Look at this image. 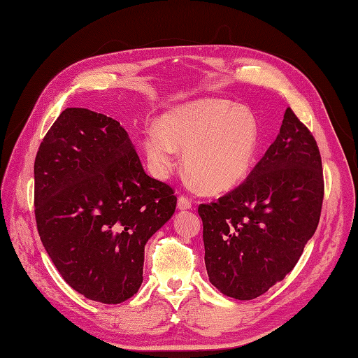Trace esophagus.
<instances>
[{"label":"esophagus","instance_id":"esophagus-1","mask_svg":"<svg viewBox=\"0 0 358 358\" xmlns=\"http://www.w3.org/2000/svg\"><path fill=\"white\" fill-rule=\"evenodd\" d=\"M191 206H193V203H191V200L187 197V196H179V199H178V209H189Z\"/></svg>","mask_w":358,"mask_h":358}]
</instances>
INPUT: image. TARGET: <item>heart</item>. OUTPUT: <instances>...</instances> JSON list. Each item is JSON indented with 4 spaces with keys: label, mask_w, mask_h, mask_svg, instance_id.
I'll return each mask as SVG.
<instances>
[{
    "label": "heart",
    "mask_w": 358,
    "mask_h": 358,
    "mask_svg": "<svg viewBox=\"0 0 358 358\" xmlns=\"http://www.w3.org/2000/svg\"><path fill=\"white\" fill-rule=\"evenodd\" d=\"M144 152L155 176L176 167L178 149L196 185L224 193L245 182L254 167L259 132L254 113L231 101L205 99L173 109L144 135Z\"/></svg>",
    "instance_id": "b5f03b06"
}]
</instances>
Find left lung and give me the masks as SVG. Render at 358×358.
Here are the masks:
<instances>
[{
    "instance_id": "1",
    "label": "left lung",
    "mask_w": 358,
    "mask_h": 358,
    "mask_svg": "<svg viewBox=\"0 0 358 358\" xmlns=\"http://www.w3.org/2000/svg\"><path fill=\"white\" fill-rule=\"evenodd\" d=\"M322 202L317 143L287 108L280 134L249 178L217 202L199 205L209 281L240 301L266 293L299 261Z\"/></svg>"
}]
</instances>
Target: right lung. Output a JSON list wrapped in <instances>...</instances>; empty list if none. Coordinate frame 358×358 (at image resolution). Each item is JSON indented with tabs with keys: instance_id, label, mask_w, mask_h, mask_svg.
Masks as SVG:
<instances>
[{
	"instance_id": "1",
	"label": "right lung",
	"mask_w": 358,
	"mask_h": 358,
	"mask_svg": "<svg viewBox=\"0 0 358 358\" xmlns=\"http://www.w3.org/2000/svg\"><path fill=\"white\" fill-rule=\"evenodd\" d=\"M170 185L145 174L117 120L68 108L34 159V217L68 285L103 303L143 282L144 246L176 209Z\"/></svg>"
}]
</instances>
